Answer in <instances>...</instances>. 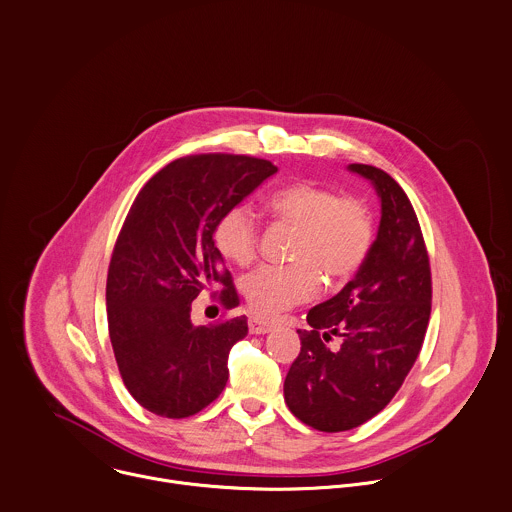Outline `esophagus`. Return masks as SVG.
<instances>
[{
    "label": "esophagus",
    "instance_id": "esophagus-1",
    "mask_svg": "<svg viewBox=\"0 0 512 512\" xmlns=\"http://www.w3.org/2000/svg\"><path fill=\"white\" fill-rule=\"evenodd\" d=\"M271 329H273V323L267 321V319H261V317H251L249 319V331L251 333L261 335V333H269Z\"/></svg>",
    "mask_w": 512,
    "mask_h": 512
}]
</instances>
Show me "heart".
<instances>
[{
	"label": "heart",
	"mask_w": 512,
	"mask_h": 512,
	"mask_svg": "<svg viewBox=\"0 0 512 512\" xmlns=\"http://www.w3.org/2000/svg\"><path fill=\"white\" fill-rule=\"evenodd\" d=\"M269 213L297 229L293 265H261L245 275L241 289L257 315H275L311 299L321 289V273L346 281L358 273L374 243V221L364 201L337 191L295 183L267 199ZM217 251L235 265H249L259 249V223L247 205L229 207L215 223Z\"/></svg>",
	"instance_id": "b5f03b06"
}]
</instances>
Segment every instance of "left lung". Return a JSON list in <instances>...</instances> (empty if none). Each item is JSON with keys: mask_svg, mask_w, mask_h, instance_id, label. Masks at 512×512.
<instances>
[{"mask_svg": "<svg viewBox=\"0 0 512 512\" xmlns=\"http://www.w3.org/2000/svg\"><path fill=\"white\" fill-rule=\"evenodd\" d=\"M348 168L382 201L378 237L356 277L309 309L283 384L293 416L321 432L358 428L390 404L422 350L432 309L430 259L410 199L382 168ZM333 336L339 349L326 346Z\"/></svg>", "mask_w": 512, "mask_h": 512, "instance_id": "obj_1", "label": "left lung"}]
</instances>
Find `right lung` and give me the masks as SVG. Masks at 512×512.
I'll list each match as a JSON object with an SVG mask.
<instances>
[{"label": "right lung", "instance_id": "obj_1", "mask_svg": "<svg viewBox=\"0 0 512 512\" xmlns=\"http://www.w3.org/2000/svg\"><path fill=\"white\" fill-rule=\"evenodd\" d=\"M277 173L245 154L177 158L142 187L118 233L106 279L108 333L132 398L162 418H189L219 398L247 317L193 325L191 303L215 283L239 295L215 247L217 219Z\"/></svg>", "mask_w": 512, "mask_h": 512}]
</instances>
